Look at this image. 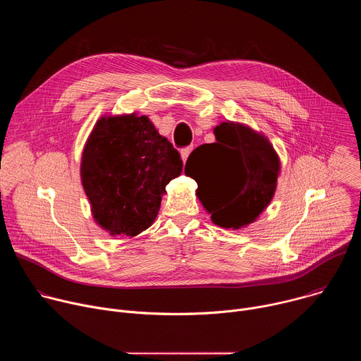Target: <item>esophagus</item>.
I'll return each instance as SVG.
<instances>
[{"mask_svg": "<svg viewBox=\"0 0 361 361\" xmlns=\"http://www.w3.org/2000/svg\"><path fill=\"white\" fill-rule=\"evenodd\" d=\"M191 149H192V145L185 147V148H183V149H181V159H183V161H184V163L187 161V159H188V156H190Z\"/></svg>", "mask_w": 361, "mask_h": 361, "instance_id": "1", "label": "esophagus"}]
</instances>
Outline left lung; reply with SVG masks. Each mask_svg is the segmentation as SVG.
<instances>
[{
    "label": "left lung",
    "mask_w": 361,
    "mask_h": 361,
    "mask_svg": "<svg viewBox=\"0 0 361 361\" xmlns=\"http://www.w3.org/2000/svg\"><path fill=\"white\" fill-rule=\"evenodd\" d=\"M216 142L197 147L185 163V174L198 184L197 195L214 224L241 228L270 204L280 161L270 141L251 128L221 123Z\"/></svg>",
    "instance_id": "1"
}]
</instances>
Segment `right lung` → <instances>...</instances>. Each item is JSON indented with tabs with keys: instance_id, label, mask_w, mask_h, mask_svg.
Returning <instances> with one entry per match:
<instances>
[{
	"instance_id": "obj_1",
	"label": "right lung",
	"mask_w": 361,
	"mask_h": 361,
	"mask_svg": "<svg viewBox=\"0 0 361 361\" xmlns=\"http://www.w3.org/2000/svg\"><path fill=\"white\" fill-rule=\"evenodd\" d=\"M183 171L173 144L148 117H102L82 151L81 181L95 221L134 237L156 220L166 185Z\"/></svg>"
}]
</instances>
